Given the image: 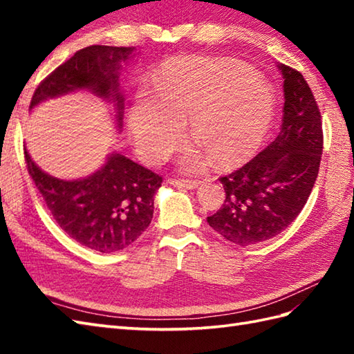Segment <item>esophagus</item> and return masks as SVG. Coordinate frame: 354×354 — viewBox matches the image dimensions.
Returning <instances> with one entry per match:
<instances>
[{
	"label": "esophagus",
	"mask_w": 354,
	"mask_h": 354,
	"mask_svg": "<svg viewBox=\"0 0 354 354\" xmlns=\"http://www.w3.org/2000/svg\"><path fill=\"white\" fill-rule=\"evenodd\" d=\"M169 184L175 185V187H181V189H198V187L202 184L199 179H169Z\"/></svg>",
	"instance_id": "obj_1"
}]
</instances>
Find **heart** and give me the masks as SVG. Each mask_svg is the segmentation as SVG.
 Instances as JSON below:
<instances>
[{
  "label": "heart",
  "instance_id": "1",
  "mask_svg": "<svg viewBox=\"0 0 354 354\" xmlns=\"http://www.w3.org/2000/svg\"><path fill=\"white\" fill-rule=\"evenodd\" d=\"M274 115V94L261 74L242 62L178 57L165 62L129 111V129L138 155L162 161L183 137L189 120L198 141L184 147L183 169L196 171L214 158L232 165L250 158L265 140Z\"/></svg>",
  "mask_w": 354,
  "mask_h": 354
}]
</instances>
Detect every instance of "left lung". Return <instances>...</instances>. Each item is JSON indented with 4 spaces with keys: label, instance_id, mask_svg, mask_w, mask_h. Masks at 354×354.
Instances as JSON below:
<instances>
[{
    "label": "left lung",
    "instance_id": "obj_1",
    "mask_svg": "<svg viewBox=\"0 0 354 354\" xmlns=\"http://www.w3.org/2000/svg\"><path fill=\"white\" fill-rule=\"evenodd\" d=\"M284 84L281 129L243 167L219 181L223 205L207 222L230 242L248 246L280 234L301 213L317 181L322 155L321 112L303 74L278 65Z\"/></svg>",
    "mask_w": 354,
    "mask_h": 354
}]
</instances>
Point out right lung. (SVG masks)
I'll return each instance as SVG.
<instances>
[{
    "instance_id": "right-lung-1",
    "label": "right lung",
    "mask_w": 354,
    "mask_h": 354,
    "mask_svg": "<svg viewBox=\"0 0 354 354\" xmlns=\"http://www.w3.org/2000/svg\"><path fill=\"white\" fill-rule=\"evenodd\" d=\"M133 51L132 47L91 45L79 50L59 65L39 85L30 109L41 102L76 89H88L115 102L118 127L123 117L118 68ZM28 175L47 208L66 234L89 250L103 254L122 251L146 231L153 216V196L162 178L120 153L108 156L106 164L91 176L64 181L44 173L24 149Z\"/></svg>"
}]
</instances>
